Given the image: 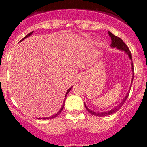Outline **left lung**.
<instances>
[{"label": "left lung", "instance_id": "obj_1", "mask_svg": "<svg viewBox=\"0 0 147 147\" xmlns=\"http://www.w3.org/2000/svg\"><path fill=\"white\" fill-rule=\"evenodd\" d=\"M108 34L110 35V37H111V40H112V43L110 44V46H111L112 48H117V49H120V50L124 51H125V52L127 53V54H128V56H129V59H130L131 61H132V63H131V65H132V76H134V67H133V63H132V54H131L129 48L127 47V45H126L125 43H124V41H123V40H122L120 38V37H116V36H115L114 34H113L111 33L110 32H108ZM132 80H133V77H132ZM130 88H131V86H130ZM129 93V92H128V93H127V96L124 97V98H123V100H122L121 102V103H119V105H118V106H116L115 107L113 108L112 110H108V111H106V112L96 113V112H94V111H93V110H90L89 108H88V107H87L86 105H85V108L87 109V110H88L90 113L92 114V115H96V116H106V115H111V114L117 112L118 110H119V109H120L121 107H122V105H124V102H125V101L127 100V98H128Z\"/></svg>", "mask_w": 147, "mask_h": 147}]
</instances>
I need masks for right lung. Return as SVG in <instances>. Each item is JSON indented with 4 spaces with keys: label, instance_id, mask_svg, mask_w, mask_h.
I'll use <instances>...</instances> for the list:
<instances>
[{
    "label": "right lung",
    "instance_id": "add662e5",
    "mask_svg": "<svg viewBox=\"0 0 147 147\" xmlns=\"http://www.w3.org/2000/svg\"><path fill=\"white\" fill-rule=\"evenodd\" d=\"M32 33H33V32H30V33H29V34H27L26 36L25 37H24V38H23V39H22V40H20V41H23V40H24V39H26V37H29L30 35H32ZM71 88H72V87H71V88H70L69 89L67 90V93H66V95H65V97L67 96V93H69V92H70V90H71ZM64 105H65V101H64V102H63V105H62V107H61V108H60V110H59V111H58V112H57V113H56L55 115H52V116H50V117H46V118H39V119H44V120H45V119H54V118L57 117V115H59V114L61 112H62V110H63V107H64Z\"/></svg>",
    "mask_w": 147,
    "mask_h": 147
}]
</instances>
